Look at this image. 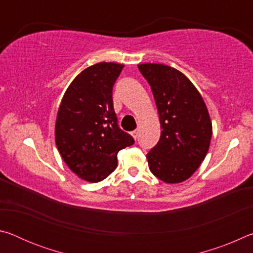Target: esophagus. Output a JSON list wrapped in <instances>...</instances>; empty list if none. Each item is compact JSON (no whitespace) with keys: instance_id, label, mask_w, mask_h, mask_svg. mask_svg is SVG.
Masks as SVG:
<instances>
[{"instance_id":"obj_1","label":"esophagus","mask_w":253,"mask_h":253,"mask_svg":"<svg viewBox=\"0 0 253 253\" xmlns=\"http://www.w3.org/2000/svg\"><path fill=\"white\" fill-rule=\"evenodd\" d=\"M138 134H139V131H138V130H134V131H132V132H131V136H132V138L136 139L137 137H138Z\"/></svg>"}]
</instances>
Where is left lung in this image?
<instances>
[{
    "mask_svg": "<svg viewBox=\"0 0 253 253\" xmlns=\"http://www.w3.org/2000/svg\"><path fill=\"white\" fill-rule=\"evenodd\" d=\"M161 123V138L147 154L152 173L163 182L186 181L207 156L212 137L209 110L195 85L175 68L143 63Z\"/></svg>",
    "mask_w": 253,
    "mask_h": 253,
    "instance_id": "8db88e82",
    "label": "left lung"
}]
</instances>
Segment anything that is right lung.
I'll use <instances>...</instances> for the list:
<instances>
[{
    "label": "right lung",
    "instance_id": "add662e5",
    "mask_svg": "<svg viewBox=\"0 0 253 253\" xmlns=\"http://www.w3.org/2000/svg\"><path fill=\"white\" fill-rule=\"evenodd\" d=\"M124 65L99 62L72 80L60 102L54 127L55 145L72 172L97 183L116 169L117 154L134 138L117 125L113 85Z\"/></svg>",
    "mask_w": 253,
    "mask_h": 253
}]
</instances>
